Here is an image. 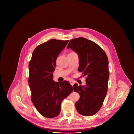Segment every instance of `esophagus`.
Returning <instances> with one entry per match:
<instances>
[{"label": "esophagus", "instance_id": "34e87169", "mask_svg": "<svg viewBox=\"0 0 134 134\" xmlns=\"http://www.w3.org/2000/svg\"><path fill=\"white\" fill-rule=\"evenodd\" d=\"M70 83L72 86H73V84H74V82L73 81H70Z\"/></svg>", "mask_w": 134, "mask_h": 134}]
</instances>
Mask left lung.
<instances>
[{"label": "left lung", "instance_id": "obj_1", "mask_svg": "<svg viewBox=\"0 0 134 134\" xmlns=\"http://www.w3.org/2000/svg\"><path fill=\"white\" fill-rule=\"evenodd\" d=\"M69 48L78 55V71L83 73V76H87L85 86L74 84L73 86L80 95L75 107L80 115L91 116L101 108L107 93L108 58L100 47L82 37L71 40L67 46Z\"/></svg>", "mask_w": 134, "mask_h": 134}]
</instances>
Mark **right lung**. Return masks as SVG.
<instances>
[{
  "mask_svg": "<svg viewBox=\"0 0 134 134\" xmlns=\"http://www.w3.org/2000/svg\"><path fill=\"white\" fill-rule=\"evenodd\" d=\"M69 41L51 39L38 45L29 64L32 102L38 113L47 118L59 115L61 102L73 91L68 81L53 80L57 58Z\"/></svg>",
  "mask_w": 134,
  "mask_h": 134,
  "instance_id": "1",
  "label": "right lung"
}]
</instances>
